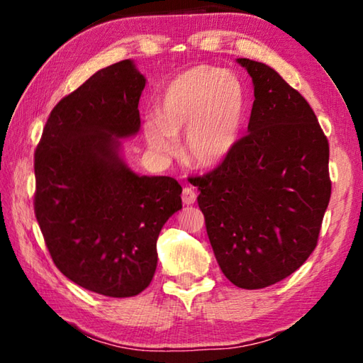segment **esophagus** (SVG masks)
Instances as JSON below:
<instances>
[{"label": "esophagus", "mask_w": 363, "mask_h": 363, "mask_svg": "<svg viewBox=\"0 0 363 363\" xmlns=\"http://www.w3.org/2000/svg\"><path fill=\"white\" fill-rule=\"evenodd\" d=\"M182 201L184 205H194L196 201V192L192 187H184L182 190Z\"/></svg>", "instance_id": "1"}]
</instances>
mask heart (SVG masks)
<instances>
[{
  "label": "heart",
  "instance_id": "1",
  "mask_svg": "<svg viewBox=\"0 0 363 363\" xmlns=\"http://www.w3.org/2000/svg\"><path fill=\"white\" fill-rule=\"evenodd\" d=\"M247 94L240 79L223 69L199 65L168 84L160 118L144 123V136L153 152L173 157L177 134L186 133V155L195 168L210 169L230 155L240 138Z\"/></svg>",
  "mask_w": 363,
  "mask_h": 363
}]
</instances>
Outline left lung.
<instances>
[{"mask_svg":"<svg viewBox=\"0 0 363 363\" xmlns=\"http://www.w3.org/2000/svg\"><path fill=\"white\" fill-rule=\"evenodd\" d=\"M237 62L255 86L248 133L192 181L223 274L259 290L291 275L317 247L331 195L330 147L314 110L277 72Z\"/></svg>","mask_w":363,"mask_h":363,"instance_id":"obj_1","label":"left lung"}]
</instances>
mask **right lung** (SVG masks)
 <instances>
[{
  "instance_id": "obj_1",
  "label": "right lung",
  "mask_w": 363,
  "mask_h": 363,
  "mask_svg": "<svg viewBox=\"0 0 363 363\" xmlns=\"http://www.w3.org/2000/svg\"><path fill=\"white\" fill-rule=\"evenodd\" d=\"M144 75L131 60L96 72L57 102L35 150V216L56 267L110 298L136 296L157 269V240L182 208L168 176H139L118 138L140 128Z\"/></svg>"
}]
</instances>
